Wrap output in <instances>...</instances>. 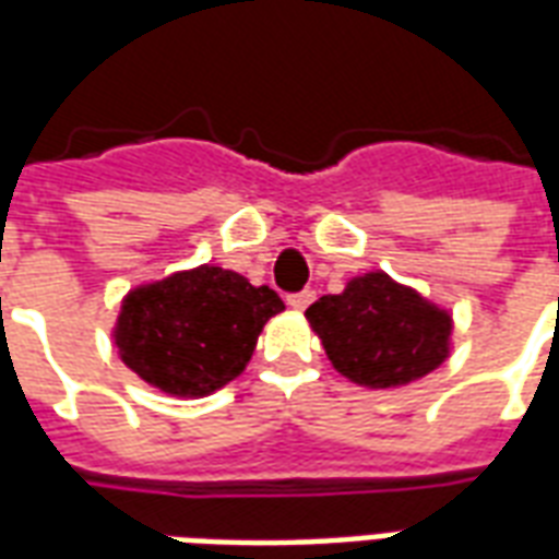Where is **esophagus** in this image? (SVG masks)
Listing matches in <instances>:
<instances>
[{
	"label": "esophagus",
	"mask_w": 559,
	"mask_h": 559,
	"mask_svg": "<svg viewBox=\"0 0 559 559\" xmlns=\"http://www.w3.org/2000/svg\"><path fill=\"white\" fill-rule=\"evenodd\" d=\"M312 300H316V292L304 288V292H295V295H288V307H292V309H307Z\"/></svg>",
	"instance_id": "34e87169"
}]
</instances>
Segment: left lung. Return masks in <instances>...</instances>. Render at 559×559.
<instances>
[{"label":"left lung","instance_id":"1","mask_svg":"<svg viewBox=\"0 0 559 559\" xmlns=\"http://www.w3.org/2000/svg\"><path fill=\"white\" fill-rule=\"evenodd\" d=\"M307 319L333 369L372 390L411 384L450 354V312L381 271L354 276L342 295L319 297Z\"/></svg>","mask_w":559,"mask_h":559}]
</instances>
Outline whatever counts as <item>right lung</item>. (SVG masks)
Wrapping results in <instances>:
<instances>
[{"instance_id":"add662e5","label":"right lung","mask_w":559,"mask_h":559,"mask_svg":"<svg viewBox=\"0 0 559 559\" xmlns=\"http://www.w3.org/2000/svg\"><path fill=\"white\" fill-rule=\"evenodd\" d=\"M285 304L274 288L202 264L133 288L116 345L142 381L169 396H207L250 364L259 333Z\"/></svg>"}]
</instances>
